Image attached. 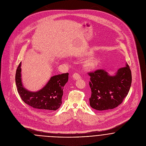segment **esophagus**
I'll list each match as a JSON object with an SVG mask.
<instances>
[{
    "instance_id": "obj_1",
    "label": "esophagus",
    "mask_w": 146,
    "mask_h": 146,
    "mask_svg": "<svg viewBox=\"0 0 146 146\" xmlns=\"http://www.w3.org/2000/svg\"><path fill=\"white\" fill-rule=\"evenodd\" d=\"M72 76H73V78H74L75 80H78V79H81L80 75L79 74H78V73H75V74H74L73 75H72Z\"/></svg>"
}]
</instances>
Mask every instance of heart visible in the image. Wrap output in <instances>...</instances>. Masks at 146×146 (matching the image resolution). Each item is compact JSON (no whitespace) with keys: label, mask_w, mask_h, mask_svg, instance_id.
<instances>
[{"label":"heart","mask_w":146,"mask_h":146,"mask_svg":"<svg viewBox=\"0 0 146 146\" xmlns=\"http://www.w3.org/2000/svg\"><path fill=\"white\" fill-rule=\"evenodd\" d=\"M92 54L91 52H86L82 54L80 57H85ZM101 59L96 56H90L89 57L85 59L83 62L84 68L86 70H92L96 68L100 63Z\"/></svg>","instance_id":"obj_1"}]
</instances>
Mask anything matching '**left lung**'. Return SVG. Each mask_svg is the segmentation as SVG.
Masks as SVG:
<instances>
[{"label": "left lung", "mask_w": 146, "mask_h": 146, "mask_svg": "<svg viewBox=\"0 0 146 146\" xmlns=\"http://www.w3.org/2000/svg\"><path fill=\"white\" fill-rule=\"evenodd\" d=\"M92 108L103 112L117 107L127 95L131 84V72L127 63L112 75L104 70L88 73Z\"/></svg>", "instance_id": "left-lung-1"}]
</instances>
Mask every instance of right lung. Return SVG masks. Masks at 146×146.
I'll return each instance as SVG.
<instances>
[{"mask_svg": "<svg viewBox=\"0 0 146 146\" xmlns=\"http://www.w3.org/2000/svg\"><path fill=\"white\" fill-rule=\"evenodd\" d=\"M21 62L16 73V84L22 100L26 104L41 112H52L58 109L62 104L63 87L68 82V73L52 76L46 85L37 92L26 89L21 79Z\"/></svg>", "mask_w": 146, "mask_h": 146, "instance_id": "obj_1", "label": "right lung"}]
</instances>
